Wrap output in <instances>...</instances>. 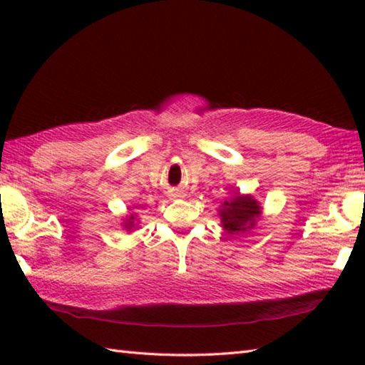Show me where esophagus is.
Masks as SVG:
<instances>
[{
	"instance_id": "obj_1",
	"label": "esophagus",
	"mask_w": 365,
	"mask_h": 365,
	"mask_svg": "<svg viewBox=\"0 0 365 365\" xmlns=\"http://www.w3.org/2000/svg\"><path fill=\"white\" fill-rule=\"evenodd\" d=\"M175 197H178V196H175Z\"/></svg>"
}]
</instances>
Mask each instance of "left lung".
<instances>
[{
	"mask_svg": "<svg viewBox=\"0 0 365 365\" xmlns=\"http://www.w3.org/2000/svg\"><path fill=\"white\" fill-rule=\"evenodd\" d=\"M262 208L252 196L237 195L230 200H224L220 210L221 226L229 235H238L255 226Z\"/></svg>",
	"mask_w": 365,
	"mask_h": 365,
	"instance_id": "left-lung-1",
	"label": "left lung"
}]
</instances>
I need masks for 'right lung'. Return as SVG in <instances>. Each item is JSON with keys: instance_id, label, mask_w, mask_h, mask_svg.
<instances>
[{"instance_id": "obj_1", "label": "right lung", "mask_w": 365, "mask_h": 365, "mask_svg": "<svg viewBox=\"0 0 365 365\" xmlns=\"http://www.w3.org/2000/svg\"><path fill=\"white\" fill-rule=\"evenodd\" d=\"M133 227H135V216L131 215L130 218L127 220V222H125V229H127V230H131Z\"/></svg>"}]
</instances>
